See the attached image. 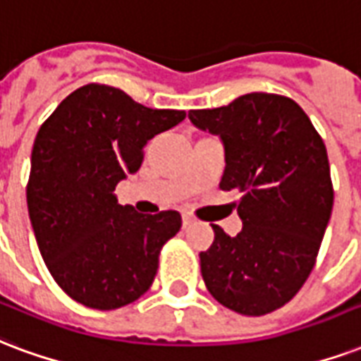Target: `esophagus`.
Masks as SVG:
<instances>
[{
    "label": "esophagus",
    "instance_id": "34e87169",
    "mask_svg": "<svg viewBox=\"0 0 361 361\" xmlns=\"http://www.w3.org/2000/svg\"><path fill=\"white\" fill-rule=\"evenodd\" d=\"M181 221H183V228H189V226H193V218H191L189 214H183Z\"/></svg>",
    "mask_w": 361,
    "mask_h": 361
}]
</instances>
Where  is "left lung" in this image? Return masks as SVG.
<instances>
[{
  "label": "left lung",
  "mask_w": 361,
  "mask_h": 361,
  "mask_svg": "<svg viewBox=\"0 0 361 361\" xmlns=\"http://www.w3.org/2000/svg\"><path fill=\"white\" fill-rule=\"evenodd\" d=\"M226 147L221 191L233 202L241 233L212 224L201 274L216 300L243 316H264L300 290L314 269L333 210L327 149L308 114L277 93H247L228 106L189 111Z\"/></svg>",
  "instance_id": "left-lung-1"
}]
</instances>
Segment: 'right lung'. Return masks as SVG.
Here are the masks:
<instances>
[{
	"instance_id": "obj_1",
	"label": "right lung",
	"mask_w": 361,
	"mask_h": 361,
	"mask_svg": "<svg viewBox=\"0 0 361 361\" xmlns=\"http://www.w3.org/2000/svg\"><path fill=\"white\" fill-rule=\"evenodd\" d=\"M183 118L185 111L149 109L118 87L87 84L42 124L26 202L45 266L72 300L116 310L153 285L180 212L140 214L113 191L140 170L147 141Z\"/></svg>"
}]
</instances>
